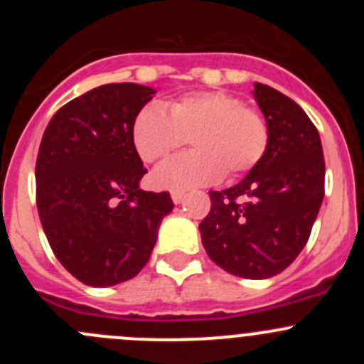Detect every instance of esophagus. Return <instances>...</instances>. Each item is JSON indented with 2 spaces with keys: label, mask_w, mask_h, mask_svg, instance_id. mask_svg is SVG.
<instances>
[{
  "label": "esophagus",
  "mask_w": 364,
  "mask_h": 364,
  "mask_svg": "<svg viewBox=\"0 0 364 364\" xmlns=\"http://www.w3.org/2000/svg\"><path fill=\"white\" fill-rule=\"evenodd\" d=\"M171 197H172V200H174V204H181L183 200H185L186 193L185 192H179V190H174V192L171 193Z\"/></svg>",
  "instance_id": "esophagus-1"
}]
</instances>
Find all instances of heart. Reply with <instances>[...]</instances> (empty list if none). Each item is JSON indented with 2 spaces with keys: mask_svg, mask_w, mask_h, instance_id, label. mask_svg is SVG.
Here are the masks:
<instances>
[{
  "mask_svg": "<svg viewBox=\"0 0 364 364\" xmlns=\"http://www.w3.org/2000/svg\"><path fill=\"white\" fill-rule=\"evenodd\" d=\"M190 139L196 151L159 165L156 186L188 190L227 176L252 171L269 146V127L260 112L245 107L223 91H196L165 105H146L132 124V141L142 160L151 164L183 148Z\"/></svg>",
  "mask_w": 364,
  "mask_h": 364,
  "instance_id": "b5f03b06",
  "label": "heart"
}]
</instances>
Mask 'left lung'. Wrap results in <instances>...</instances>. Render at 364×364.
<instances>
[{
    "mask_svg": "<svg viewBox=\"0 0 364 364\" xmlns=\"http://www.w3.org/2000/svg\"><path fill=\"white\" fill-rule=\"evenodd\" d=\"M257 104L269 127L264 159L237 185L209 192L199 230L209 259L227 273L264 280L291 266L306 245L324 199V153L306 112L266 84Z\"/></svg>",
    "mask_w": 364,
    "mask_h": 364,
    "instance_id": "1",
    "label": "left lung"
}]
</instances>
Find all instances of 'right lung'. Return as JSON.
<instances>
[{"instance_id":"obj_1","label":"right lung","mask_w":364,"mask_h":364,"mask_svg":"<svg viewBox=\"0 0 364 364\" xmlns=\"http://www.w3.org/2000/svg\"><path fill=\"white\" fill-rule=\"evenodd\" d=\"M155 90L104 84L65 104L36 156V208L47 241L72 277L91 287L134 278L151 257L168 192H144L132 124Z\"/></svg>"}]
</instances>
